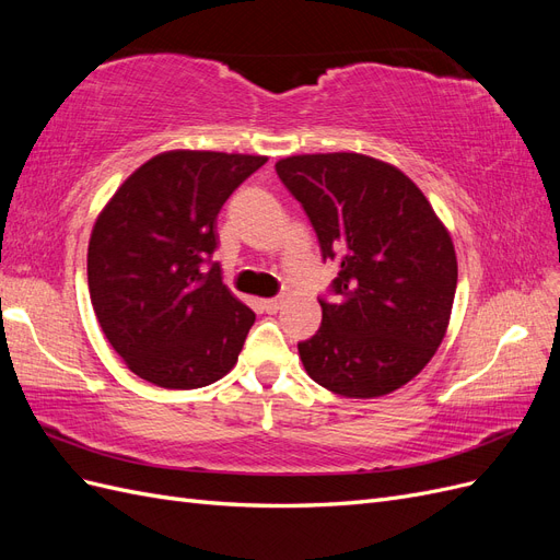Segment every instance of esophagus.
<instances>
[{
  "instance_id": "esophagus-1",
  "label": "esophagus",
  "mask_w": 560,
  "mask_h": 560,
  "mask_svg": "<svg viewBox=\"0 0 560 560\" xmlns=\"http://www.w3.org/2000/svg\"><path fill=\"white\" fill-rule=\"evenodd\" d=\"M261 306L266 313H278L280 306H282V299H264Z\"/></svg>"
}]
</instances>
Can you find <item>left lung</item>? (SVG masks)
Here are the masks:
<instances>
[{
    "label": "left lung",
    "mask_w": 560,
    "mask_h": 560,
    "mask_svg": "<svg viewBox=\"0 0 560 560\" xmlns=\"http://www.w3.org/2000/svg\"><path fill=\"white\" fill-rule=\"evenodd\" d=\"M276 173L306 210L322 259L338 261L334 303L299 343L329 393L374 399L416 378L442 346L457 284L451 233L399 167L354 151L299 154Z\"/></svg>",
    "instance_id": "1"
}]
</instances>
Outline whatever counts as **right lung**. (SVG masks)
I'll return each instance as SVG.
<instances>
[{
	"mask_svg": "<svg viewBox=\"0 0 560 560\" xmlns=\"http://www.w3.org/2000/svg\"><path fill=\"white\" fill-rule=\"evenodd\" d=\"M266 156L173 149L142 163L97 214L89 243L95 317L135 376L206 387L238 362L254 313L222 282L217 214Z\"/></svg>",
	"mask_w": 560,
	"mask_h": 560,
	"instance_id": "obj_1",
	"label": "right lung"
}]
</instances>
